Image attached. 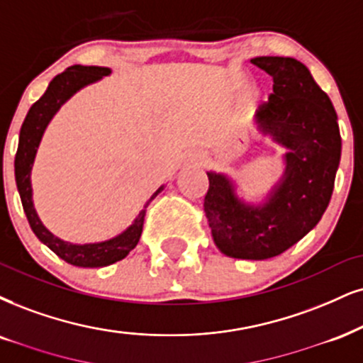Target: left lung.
Here are the masks:
<instances>
[{
  "instance_id": "obj_1",
  "label": "left lung",
  "mask_w": 363,
  "mask_h": 363,
  "mask_svg": "<svg viewBox=\"0 0 363 363\" xmlns=\"http://www.w3.org/2000/svg\"><path fill=\"white\" fill-rule=\"evenodd\" d=\"M250 62L274 82L256 124L288 147L284 177L266 203L250 205L237 199L229 178L208 172L203 210L225 256L262 261L283 254L320 222L333 194L342 138L332 101L306 65L291 57Z\"/></svg>"
}]
</instances>
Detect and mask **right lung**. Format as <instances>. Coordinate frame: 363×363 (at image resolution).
<instances>
[{
  "mask_svg": "<svg viewBox=\"0 0 363 363\" xmlns=\"http://www.w3.org/2000/svg\"><path fill=\"white\" fill-rule=\"evenodd\" d=\"M111 70L107 67H86V65H72L65 70V72L58 74L57 77L48 84V89L40 99L30 107L28 114L21 124L20 131V141H18V150L15 156V178L16 186L20 191L21 203H23V210L28 218V223L35 235L38 237L42 242L52 249L58 257L64 259L65 262L72 264L77 267H104L109 264H114L128 256L131 250L136 247L140 242V237L143 232V223H145L146 208L151 200L163 190L160 186L155 191L153 196L147 200L145 208L141 210L140 216L133 222V225L123 232V234L114 237L111 240H104V242L97 244H70L65 240L58 239L48 232L40 222L33 208V202H31V182L30 173L31 167H33L35 155H37L40 140H42L45 128L50 123L53 114L60 109V106L74 96L79 89H82L87 84L96 82L109 75Z\"/></svg>",
  "mask_w": 363,
  "mask_h": 363,
  "instance_id": "right-lung-1",
  "label": "right lung"
}]
</instances>
